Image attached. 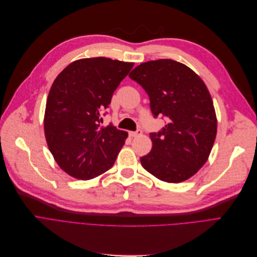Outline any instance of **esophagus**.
Listing matches in <instances>:
<instances>
[{
	"mask_svg": "<svg viewBox=\"0 0 257 257\" xmlns=\"http://www.w3.org/2000/svg\"><path fill=\"white\" fill-rule=\"evenodd\" d=\"M142 134V131L141 130H138V131H136V132H128V136L130 137H137V136H140Z\"/></svg>",
	"mask_w": 257,
	"mask_h": 257,
	"instance_id": "34e87169",
	"label": "esophagus"
}]
</instances>
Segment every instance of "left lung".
<instances>
[{
    "label": "left lung",
    "instance_id": "8db88e82",
    "mask_svg": "<svg viewBox=\"0 0 257 257\" xmlns=\"http://www.w3.org/2000/svg\"><path fill=\"white\" fill-rule=\"evenodd\" d=\"M128 76L149 94L154 116L168 118L162 132L151 134L152 151L140 158L143 168L167 183L188 180L208 160L216 137L215 109L205 82L173 59L142 63Z\"/></svg>",
    "mask_w": 257,
    "mask_h": 257
}]
</instances>
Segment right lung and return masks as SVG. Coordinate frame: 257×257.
<instances>
[{
  "instance_id": "obj_1",
  "label": "right lung",
  "mask_w": 257,
  "mask_h": 257,
  "mask_svg": "<svg viewBox=\"0 0 257 257\" xmlns=\"http://www.w3.org/2000/svg\"><path fill=\"white\" fill-rule=\"evenodd\" d=\"M134 63L106 57L81 58L68 65L49 91L44 116L45 137L54 160L79 180L111 168L127 133L100 126L101 112Z\"/></svg>"
}]
</instances>
